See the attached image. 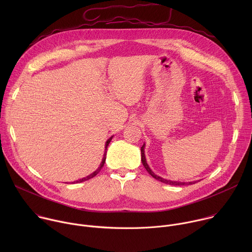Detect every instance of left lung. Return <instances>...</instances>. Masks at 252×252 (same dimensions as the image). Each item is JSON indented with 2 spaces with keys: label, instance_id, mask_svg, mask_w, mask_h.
Returning <instances> with one entry per match:
<instances>
[{
  "label": "left lung",
  "instance_id": "left-lung-1",
  "mask_svg": "<svg viewBox=\"0 0 252 252\" xmlns=\"http://www.w3.org/2000/svg\"><path fill=\"white\" fill-rule=\"evenodd\" d=\"M143 149H145V146H142V147L140 148V152H141V162H142L143 166H145V168L148 170V172H149L153 177H155L156 179H158V181H159V182H161V183H163V184H166V185H170V186H189V185H193V184H195V183H196V182H191V183L172 182V181H167V179L162 178V177H160V176H158V175L155 174V173L152 171V169L150 168L149 164L147 163L146 157H145V150H143Z\"/></svg>",
  "mask_w": 252,
  "mask_h": 252
}]
</instances>
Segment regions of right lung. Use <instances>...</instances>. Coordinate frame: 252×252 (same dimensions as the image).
Wrapping results in <instances>:
<instances>
[{
  "instance_id": "obj_1",
  "label": "right lung",
  "mask_w": 252,
  "mask_h": 252,
  "mask_svg": "<svg viewBox=\"0 0 252 252\" xmlns=\"http://www.w3.org/2000/svg\"><path fill=\"white\" fill-rule=\"evenodd\" d=\"M112 138H113V136L111 137V138H109L107 139V141H106V143H105V150L107 149V146H109V143L111 142V140H112ZM106 153V152H105ZM105 153H104V155H103V158H102V160H101V163H100V165H99V167L94 171V172H93L92 174H90V175H88L87 177H84V178H82V179H80V181H77L76 183H83V182H85V181H88V179H91V178H93V177H94L99 171H100V169H101V167L103 166V164H104V161H105ZM74 184H75V182H74Z\"/></svg>"
}]
</instances>
